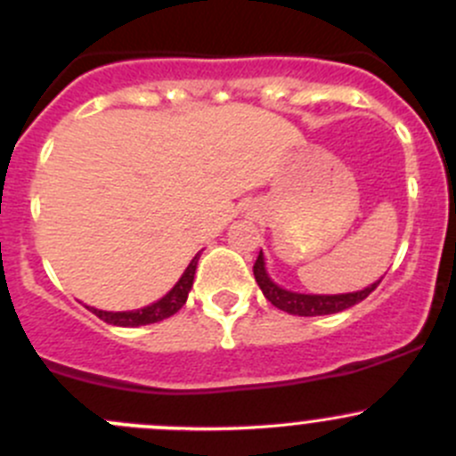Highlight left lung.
Returning <instances> with one entry per match:
<instances>
[{
	"mask_svg": "<svg viewBox=\"0 0 456 456\" xmlns=\"http://www.w3.org/2000/svg\"><path fill=\"white\" fill-rule=\"evenodd\" d=\"M254 275L257 287L262 289L266 300L280 311H287L291 315H305V317H314V315H330V314H339L344 309H351L355 306L357 302H362L364 297H369L372 291L377 289V284H370L366 287L364 291H355V293H339V296H306V293H293L287 291V289L278 287L273 280L269 278L265 269V257L257 256L256 265H254Z\"/></svg>",
	"mask_w": 456,
	"mask_h": 456,
	"instance_id": "8db88e82",
	"label": "left lung"
}]
</instances>
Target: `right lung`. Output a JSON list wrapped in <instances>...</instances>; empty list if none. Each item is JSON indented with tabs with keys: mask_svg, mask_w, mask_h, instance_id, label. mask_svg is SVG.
<instances>
[{
	"mask_svg": "<svg viewBox=\"0 0 456 456\" xmlns=\"http://www.w3.org/2000/svg\"><path fill=\"white\" fill-rule=\"evenodd\" d=\"M199 257L200 254L194 256V260L190 262V266H187L185 273L181 275V280L174 284L172 291H169L165 297H160L159 302H154V305L142 306V309H136V311H117V314H114V311L92 309V306H87V309L99 317V320L108 322V324H114V326H142V324H154V322L165 320V317L181 311L183 305L187 302V293H190L191 284H194V273H196V265H199Z\"/></svg>",
	"mask_w": 456,
	"mask_h": 456,
	"instance_id": "add662e5",
	"label": "right lung"
}]
</instances>
